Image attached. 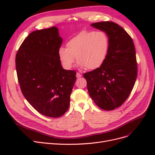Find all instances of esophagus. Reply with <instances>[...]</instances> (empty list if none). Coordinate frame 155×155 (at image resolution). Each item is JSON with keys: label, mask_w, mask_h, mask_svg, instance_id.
I'll list each match as a JSON object with an SVG mask.
<instances>
[{"label": "esophagus", "mask_w": 155, "mask_h": 155, "mask_svg": "<svg viewBox=\"0 0 155 155\" xmlns=\"http://www.w3.org/2000/svg\"><path fill=\"white\" fill-rule=\"evenodd\" d=\"M81 74L78 73V72H77V73H76V78H81Z\"/></svg>", "instance_id": "1"}]
</instances>
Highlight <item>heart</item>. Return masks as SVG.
Listing matches in <instances>:
<instances>
[{
	"instance_id": "1",
	"label": "heart",
	"mask_w": 155,
	"mask_h": 155,
	"mask_svg": "<svg viewBox=\"0 0 155 155\" xmlns=\"http://www.w3.org/2000/svg\"><path fill=\"white\" fill-rule=\"evenodd\" d=\"M109 46V39L104 31L84 30L67 42V48L61 47L58 56L65 69L72 67L76 58L81 68L95 70L104 63Z\"/></svg>"
}]
</instances>
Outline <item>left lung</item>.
Wrapping results in <instances>:
<instances>
[{
  "mask_svg": "<svg viewBox=\"0 0 155 155\" xmlns=\"http://www.w3.org/2000/svg\"><path fill=\"white\" fill-rule=\"evenodd\" d=\"M91 26L105 32L109 50L101 66L83 76L89 95L97 106L105 110H114L127 99L137 79L134 43L123 28L115 22H99Z\"/></svg>",
  "mask_w": 155,
  "mask_h": 155,
  "instance_id": "left-lung-1",
  "label": "left lung"
}]
</instances>
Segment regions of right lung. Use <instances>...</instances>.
Returning <instances> with one entry per match:
<instances>
[{
  "mask_svg": "<svg viewBox=\"0 0 155 155\" xmlns=\"http://www.w3.org/2000/svg\"><path fill=\"white\" fill-rule=\"evenodd\" d=\"M57 27L36 30L22 42L15 58L18 83L29 104L44 116H61L68 109L76 72L63 68Z\"/></svg>",
  "mask_w": 155,
  "mask_h": 155,
  "instance_id": "add662e5",
  "label": "right lung"
}]
</instances>
